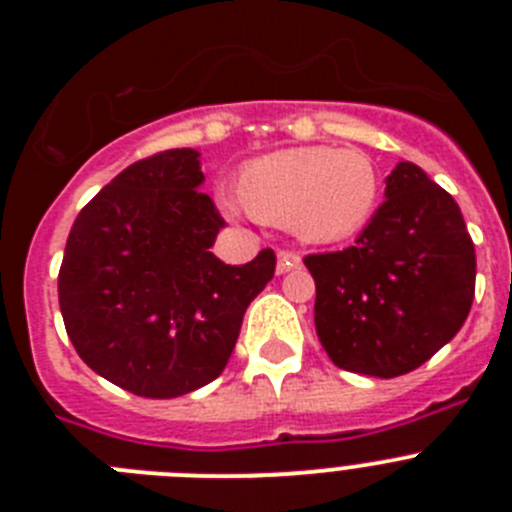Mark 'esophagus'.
Masks as SVG:
<instances>
[{
  "label": "esophagus",
  "mask_w": 512,
  "mask_h": 512,
  "mask_svg": "<svg viewBox=\"0 0 512 512\" xmlns=\"http://www.w3.org/2000/svg\"><path fill=\"white\" fill-rule=\"evenodd\" d=\"M302 264L300 253L295 251H279V259H277V271L279 274H287V271L297 269Z\"/></svg>",
  "instance_id": "obj_1"
}]
</instances>
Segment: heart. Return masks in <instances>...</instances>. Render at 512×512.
<instances>
[{
    "mask_svg": "<svg viewBox=\"0 0 512 512\" xmlns=\"http://www.w3.org/2000/svg\"><path fill=\"white\" fill-rule=\"evenodd\" d=\"M379 202V176L354 148L302 146L269 153L243 169L241 192H220L230 215L253 212L307 243H336L366 228Z\"/></svg>",
    "mask_w": 512,
    "mask_h": 512,
    "instance_id": "obj_1",
    "label": "heart"
}]
</instances>
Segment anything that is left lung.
I'll return each instance as SVG.
<instances>
[{"instance_id": "obj_1", "label": "left lung", "mask_w": 512, "mask_h": 512, "mask_svg": "<svg viewBox=\"0 0 512 512\" xmlns=\"http://www.w3.org/2000/svg\"><path fill=\"white\" fill-rule=\"evenodd\" d=\"M354 246L310 253L315 328L346 372L392 379L418 369L459 333L477 259L459 205L420 166L400 161Z\"/></svg>"}]
</instances>
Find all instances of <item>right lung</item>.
Returning a JSON list of instances; mask_svg holds the SVG:
<instances>
[{
  "mask_svg": "<svg viewBox=\"0 0 512 512\" xmlns=\"http://www.w3.org/2000/svg\"><path fill=\"white\" fill-rule=\"evenodd\" d=\"M202 182L194 148L135 161L79 212L63 251L58 305L76 354L138 397L220 377L277 269L271 248L243 266L210 251L225 220Z\"/></svg>",
  "mask_w": 512,
  "mask_h": 512,
  "instance_id": "right-lung-1",
  "label": "right lung"
}]
</instances>
